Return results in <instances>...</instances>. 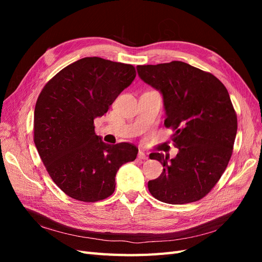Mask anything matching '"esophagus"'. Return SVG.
Returning <instances> with one entry per match:
<instances>
[{"mask_svg":"<svg viewBox=\"0 0 262 262\" xmlns=\"http://www.w3.org/2000/svg\"><path fill=\"white\" fill-rule=\"evenodd\" d=\"M138 157H139V160H142V161H146L147 158H148V156L144 153V152H139V154H138Z\"/></svg>","mask_w":262,"mask_h":262,"instance_id":"obj_1","label":"esophagus"}]
</instances>
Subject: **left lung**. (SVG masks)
<instances>
[{
  "instance_id": "8db88e82",
  "label": "left lung",
  "mask_w": 262,
  "mask_h": 262,
  "mask_svg": "<svg viewBox=\"0 0 262 262\" xmlns=\"http://www.w3.org/2000/svg\"><path fill=\"white\" fill-rule=\"evenodd\" d=\"M139 76L163 94L179 148L175 158L152 153L163 165L161 176L147 187L155 199L169 204L195 202L217 184L233 154L237 116L224 84L213 74L181 61L138 66Z\"/></svg>"
}]
</instances>
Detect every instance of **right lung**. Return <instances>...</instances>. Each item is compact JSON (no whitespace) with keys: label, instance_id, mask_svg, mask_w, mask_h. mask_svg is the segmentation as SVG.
<instances>
[{"label":"right lung","instance_id":"right-lung-1","mask_svg":"<svg viewBox=\"0 0 262 262\" xmlns=\"http://www.w3.org/2000/svg\"><path fill=\"white\" fill-rule=\"evenodd\" d=\"M136 75L131 64L83 58L62 69L39 94L35 145L54 184L75 200L97 202L112 195L118 169L137 158L136 145L107 144L94 125Z\"/></svg>","mask_w":262,"mask_h":262}]
</instances>
